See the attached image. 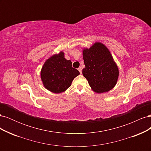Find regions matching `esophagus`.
Instances as JSON below:
<instances>
[{
	"instance_id": "34e87169",
	"label": "esophagus",
	"mask_w": 151,
	"mask_h": 151,
	"mask_svg": "<svg viewBox=\"0 0 151 151\" xmlns=\"http://www.w3.org/2000/svg\"><path fill=\"white\" fill-rule=\"evenodd\" d=\"M78 70L79 71L80 74H82V68H81V67H79V68H78Z\"/></svg>"
}]
</instances>
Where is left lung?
Listing matches in <instances>:
<instances>
[{"label": "left lung", "instance_id": "1", "mask_svg": "<svg viewBox=\"0 0 151 151\" xmlns=\"http://www.w3.org/2000/svg\"><path fill=\"white\" fill-rule=\"evenodd\" d=\"M85 68L83 74L91 88L97 93L108 92L117 83L118 68L106 47L95 43L89 49L83 50Z\"/></svg>", "mask_w": 151, "mask_h": 151}]
</instances>
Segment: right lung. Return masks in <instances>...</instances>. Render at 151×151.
<instances>
[{
  "mask_svg": "<svg viewBox=\"0 0 151 151\" xmlns=\"http://www.w3.org/2000/svg\"><path fill=\"white\" fill-rule=\"evenodd\" d=\"M79 72L72 66V62L61 52L49 58L41 71V78L45 88L54 93H60L71 86Z\"/></svg>",
  "mask_w": 151,
  "mask_h": 151,
  "instance_id": "right-lung-1",
  "label": "right lung"
}]
</instances>
